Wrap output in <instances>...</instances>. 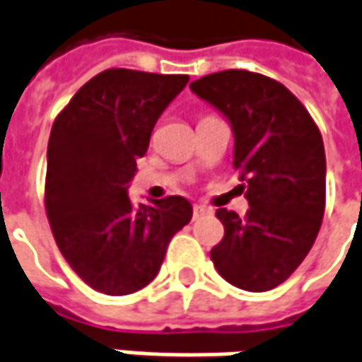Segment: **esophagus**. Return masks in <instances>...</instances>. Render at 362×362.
Instances as JSON below:
<instances>
[{
	"label": "esophagus",
	"instance_id": "1",
	"mask_svg": "<svg viewBox=\"0 0 362 362\" xmlns=\"http://www.w3.org/2000/svg\"><path fill=\"white\" fill-rule=\"evenodd\" d=\"M204 213H209V209H206V206H202V204H194V209H192V217H194V219L202 217Z\"/></svg>",
	"mask_w": 362,
	"mask_h": 362
}]
</instances>
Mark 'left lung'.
I'll return each mask as SVG.
<instances>
[{
	"label": "left lung",
	"mask_w": 362,
	"mask_h": 362,
	"mask_svg": "<svg viewBox=\"0 0 362 362\" xmlns=\"http://www.w3.org/2000/svg\"><path fill=\"white\" fill-rule=\"evenodd\" d=\"M233 131V168L242 170L247 213L219 209L225 235L211 250L217 272L233 287H279L303 262L326 206V151L305 106L270 77L244 69L190 83Z\"/></svg>",
	"instance_id": "left-lung-1"
}]
</instances>
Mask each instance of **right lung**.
I'll return each mask as SVG.
<instances>
[{
  "instance_id": "obj_1",
  "label": "right lung",
  "mask_w": 362,
  "mask_h": 362,
  "mask_svg": "<svg viewBox=\"0 0 362 362\" xmlns=\"http://www.w3.org/2000/svg\"><path fill=\"white\" fill-rule=\"evenodd\" d=\"M188 75L106 69L54 118L45 204L54 242L77 276L106 295H129L160 272L170 240L192 219L184 197L135 206L129 184L151 131Z\"/></svg>"
}]
</instances>
